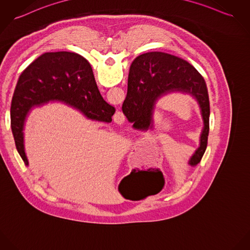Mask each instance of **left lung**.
Returning <instances> with one entry per match:
<instances>
[{"instance_id":"obj_1","label":"left lung","mask_w":250,"mask_h":250,"mask_svg":"<svg viewBox=\"0 0 250 250\" xmlns=\"http://www.w3.org/2000/svg\"><path fill=\"white\" fill-rule=\"evenodd\" d=\"M186 61L162 52L144 53L135 58L129 68L133 88L127 89L123 112L137 130H153L152 105L165 91L177 88L190 94L201 109L204 127L200 146L189 158L188 165L196 167L208 147L209 133V102L204 79ZM125 183L141 199L153 196L164 188L166 180L162 170L156 167H135L125 178Z\"/></svg>"}]
</instances>
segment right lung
I'll use <instances>...</instances> for the list:
<instances>
[{
  "mask_svg": "<svg viewBox=\"0 0 250 250\" xmlns=\"http://www.w3.org/2000/svg\"><path fill=\"white\" fill-rule=\"evenodd\" d=\"M49 101L63 102L91 118L107 123L112 121L111 116L114 114V107L100 94L92 70L83 58L70 52L47 53L38 58L26 70L10 109L16 149L26 167L30 161L24 148L25 118L32 106ZM31 164L35 166L33 159ZM41 178L42 184L51 188L48 180Z\"/></svg>",
  "mask_w": 250,
  "mask_h": 250,
  "instance_id": "obj_1",
  "label": "right lung"
}]
</instances>
